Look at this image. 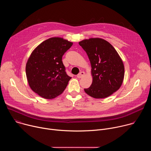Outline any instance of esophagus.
I'll use <instances>...</instances> for the list:
<instances>
[{
    "instance_id": "obj_1",
    "label": "esophagus",
    "mask_w": 151,
    "mask_h": 151,
    "mask_svg": "<svg viewBox=\"0 0 151 151\" xmlns=\"http://www.w3.org/2000/svg\"><path fill=\"white\" fill-rule=\"evenodd\" d=\"M84 75H85V72H81L77 75V78L79 79V78H82Z\"/></svg>"
}]
</instances>
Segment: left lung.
Wrapping results in <instances>:
<instances>
[{
  "mask_svg": "<svg viewBox=\"0 0 151 151\" xmlns=\"http://www.w3.org/2000/svg\"><path fill=\"white\" fill-rule=\"evenodd\" d=\"M87 53L91 66L93 82L85 92L95 99H104L121 87L124 78V63L109 42L90 38L79 42Z\"/></svg>",
  "mask_w": 151,
  "mask_h": 151,
  "instance_id": "1",
  "label": "left lung"
}]
</instances>
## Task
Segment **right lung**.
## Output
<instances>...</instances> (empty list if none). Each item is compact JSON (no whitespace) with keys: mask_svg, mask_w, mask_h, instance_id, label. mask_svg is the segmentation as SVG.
I'll return each mask as SVG.
<instances>
[{"mask_svg":"<svg viewBox=\"0 0 151 151\" xmlns=\"http://www.w3.org/2000/svg\"><path fill=\"white\" fill-rule=\"evenodd\" d=\"M73 45L62 37H54L42 42L32 52L26 66L31 89L46 99L58 96L66 88L71 77L65 72L62 57Z\"/></svg>","mask_w":151,"mask_h":151,"instance_id":"right-lung-1","label":"right lung"}]
</instances>
